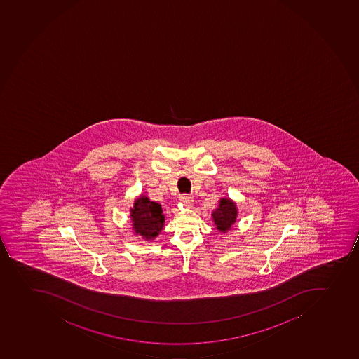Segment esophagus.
<instances>
[{
    "instance_id": "obj_1",
    "label": "esophagus",
    "mask_w": 359,
    "mask_h": 359,
    "mask_svg": "<svg viewBox=\"0 0 359 359\" xmlns=\"http://www.w3.org/2000/svg\"><path fill=\"white\" fill-rule=\"evenodd\" d=\"M181 203L184 204L186 207H191L193 203H194V198L191 195L184 194L181 195L180 198Z\"/></svg>"
}]
</instances>
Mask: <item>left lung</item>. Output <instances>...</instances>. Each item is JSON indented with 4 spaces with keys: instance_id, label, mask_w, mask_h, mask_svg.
Instances as JSON below:
<instances>
[{
    "instance_id": "left-lung-1",
    "label": "left lung",
    "mask_w": 359,
    "mask_h": 359,
    "mask_svg": "<svg viewBox=\"0 0 359 359\" xmlns=\"http://www.w3.org/2000/svg\"><path fill=\"white\" fill-rule=\"evenodd\" d=\"M212 218H214L215 225L217 226V230L222 232L230 230L231 225L234 224L237 218L236 203L229 198H222L219 207L212 212Z\"/></svg>"
}]
</instances>
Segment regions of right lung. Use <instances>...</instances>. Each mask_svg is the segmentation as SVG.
I'll list each match as a JSON object with an SVG mask.
<instances>
[{
	"mask_svg": "<svg viewBox=\"0 0 359 359\" xmlns=\"http://www.w3.org/2000/svg\"><path fill=\"white\" fill-rule=\"evenodd\" d=\"M130 217L136 234L144 238L145 241L157 237L164 226L165 218L161 204L145 196L135 201Z\"/></svg>",
	"mask_w": 359,
	"mask_h": 359,
	"instance_id": "right-lung-1",
	"label": "right lung"
}]
</instances>
